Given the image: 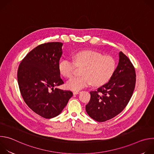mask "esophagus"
Returning a JSON list of instances; mask_svg holds the SVG:
<instances>
[{
  "instance_id": "1",
  "label": "esophagus",
  "mask_w": 154,
  "mask_h": 154,
  "mask_svg": "<svg viewBox=\"0 0 154 154\" xmlns=\"http://www.w3.org/2000/svg\"><path fill=\"white\" fill-rule=\"evenodd\" d=\"M80 93V91H75L73 92V94H74V95H76V94H79Z\"/></svg>"
}]
</instances>
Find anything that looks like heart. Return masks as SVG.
Masks as SVG:
<instances>
[{"label": "heart", "instance_id": "heart-1", "mask_svg": "<svg viewBox=\"0 0 154 154\" xmlns=\"http://www.w3.org/2000/svg\"><path fill=\"white\" fill-rule=\"evenodd\" d=\"M73 61L64 59L59 63L60 74L65 77H71L75 66L83 67L82 76L73 77L66 83L67 88L78 91L90 85L99 86L106 83L112 77L115 68V60L110 56H103L91 51H84L76 53Z\"/></svg>", "mask_w": 154, "mask_h": 154}]
</instances>
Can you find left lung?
<instances>
[{
  "instance_id": "obj_1",
  "label": "left lung",
  "mask_w": 154,
  "mask_h": 154,
  "mask_svg": "<svg viewBox=\"0 0 154 154\" xmlns=\"http://www.w3.org/2000/svg\"><path fill=\"white\" fill-rule=\"evenodd\" d=\"M119 63L109 82L97 91L90 92L91 98L86 111L92 119L104 122L119 114L133 94L135 83V70L129 58L119 53Z\"/></svg>"
}]
</instances>
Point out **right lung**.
Masks as SVG:
<instances>
[{
  "mask_svg": "<svg viewBox=\"0 0 154 154\" xmlns=\"http://www.w3.org/2000/svg\"><path fill=\"white\" fill-rule=\"evenodd\" d=\"M62 46L60 42L38 46L25 57L17 70V82L24 102L46 119L60 115L73 95L70 91L54 89L64 83L58 68Z\"/></svg>",
  "mask_w": 154,
  "mask_h": 154,
  "instance_id": "1",
  "label": "right lung"
}]
</instances>
